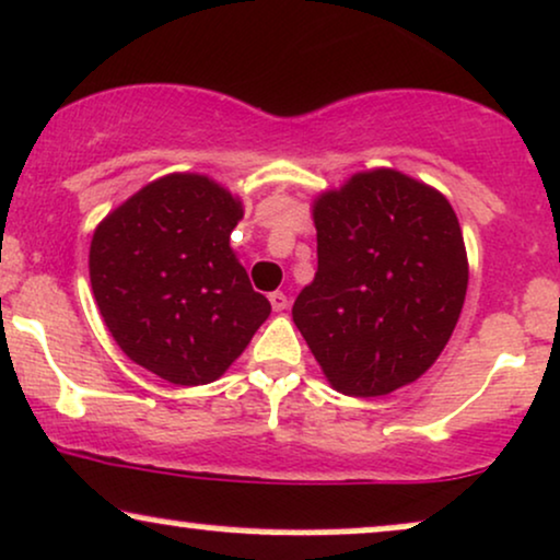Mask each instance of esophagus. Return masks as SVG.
Masks as SVG:
<instances>
[{
	"label": "esophagus",
	"instance_id": "obj_1",
	"mask_svg": "<svg viewBox=\"0 0 560 560\" xmlns=\"http://www.w3.org/2000/svg\"><path fill=\"white\" fill-rule=\"evenodd\" d=\"M268 300H271V307L276 310V313H284V310L289 307V300H287V294H284V292H273V294H268Z\"/></svg>",
	"mask_w": 560,
	"mask_h": 560
}]
</instances>
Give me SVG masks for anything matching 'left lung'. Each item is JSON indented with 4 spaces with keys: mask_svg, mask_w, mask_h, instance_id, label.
Listing matches in <instances>:
<instances>
[{
    "mask_svg": "<svg viewBox=\"0 0 560 560\" xmlns=\"http://www.w3.org/2000/svg\"><path fill=\"white\" fill-rule=\"evenodd\" d=\"M318 271L292 318L336 390L386 396L433 368L469 284L446 195L409 174L357 172L313 200Z\"/></svg>",
    "mask_w": 560,
    "mask_h": 560,
    "instance_id": "1",
    "label": "left lung"
}]
</instances>
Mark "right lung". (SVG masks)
I'll return each instance as SVG.
<instances>
[{"label":"right lung","instance_id":"obj_1","mask_svg":"<svg viewBox=\"0 0 560 560\" xmlns=\"http://www.w3.org/2000/svg\"><path fill=\"white\" fill-rule=\"evenodd\" d=\"M240 195L198 172L148 182L101 219L88 253L98 313L135 365L203 386L250 345L271 302L247 279L229 234Z\"/></svg>","mask_w":560,"mask_h":560}]
</instances>
